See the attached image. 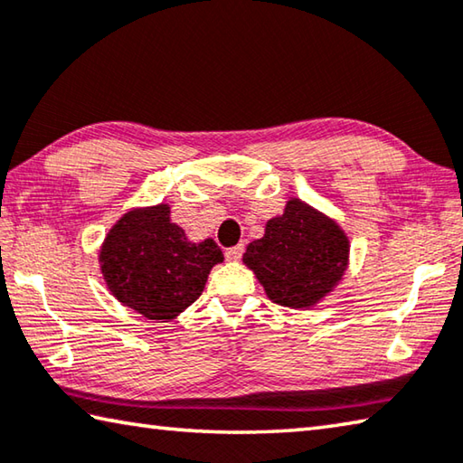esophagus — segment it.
I'll return each instance as SVG.
<instances>
[{
	"instance_id": "34e87169",
	"label": "esophagus",
	"mask_w": 463,
	"mask_h": 463,
	"mask_svg": "<svg viewBox=\"0 0 463 463\" xmlns=\"http://www.w3.org/2000/svg\"><path fill=\"white\" fill-rule=\"evenodd\" d=\"M242 253H245V247L242 245H237V247H231L224 250V257L229 260H239L242 257Z\"/></svg>"
}]
</instances>
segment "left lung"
Listing matches in <instances>:
<instances>
[{"mask_svg":"<svg viewBox=\"0 0 463 463\" xmlns=\"http://www.w3.org/2000/svg\"><path fill=\"white\" fill-rule=\"evenodd\" d=\"M242 260L275 304L309 307L342 279L348 239L330 218L293 198L281 216L267 222L265 237L250 242Z\"/></svg>","mask_w":463,"mask_h":463,"instance_id":"left-lung-1","label":"left lung"}]
</instances>
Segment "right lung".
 I'll return each instance as SVG.
<instances>
[{
  "label": "right lung",
  "instance_id": "right-lung-1",
  "mask_svg": "<svg viewBox=\"0 0 463 463\" xmlns=\"http://www.w3.org/2000/svg\"><path fill=\"white\" fill-rule=\"evenodd\" d=\"M222 259L213 239L190 242L167 204L123 214L99 255L109 291L149 319H172L194 304Z\"/></svg>",
  "mask_w": 463,
  "mask_h": 463
}]
</instances>
